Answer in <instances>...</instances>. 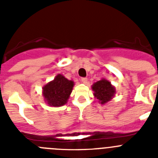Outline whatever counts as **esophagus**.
<instances>
[{"label":"esophagus","instance_id":"34e87169","mask_svg":"<svg viewBox=\"0 0 158 158\" xmlns=\"http://www.w3.org/2000/svg\"><path fill=\"white\" fill-rule=\"evenodd\" d=\"M81 81L82 83L86 84V83H87V81H88V79L86 77H82L81 79Z\"/></svg>","mask_w":158,"mask_h":158}]
</instances>
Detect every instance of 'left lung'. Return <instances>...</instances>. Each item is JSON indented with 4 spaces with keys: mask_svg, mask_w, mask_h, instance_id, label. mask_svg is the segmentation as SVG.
Listing matches in <instances>:
<instances>
[{
    "mask_svg": "<svg viewBox=\"0 0 158 158\" xmlns=\"http://www.w3.org/2000/svg\"><path fill=\"white\" fill-rule=\"evenodd\" d=\"M94 91V96L101 104H104L111 100L115 94V89L106 79H101L94 83L92 86Z\"/></svg>",
    "mask_w": 158,
    "mask_h": 158,
    "instance_id": "obj_1",
    "label": "left lung"
}]
</instances>
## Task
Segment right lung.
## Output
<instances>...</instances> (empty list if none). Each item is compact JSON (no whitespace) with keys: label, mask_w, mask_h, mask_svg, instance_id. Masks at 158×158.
Wrapping results in <instances>:
<instances>
[{"label":"right lung","mask_w":158,"mask_h":158,"mask_svg":"<svg viewBox=\"0 0 158 158\" xmlns=\"http://www.w3.org/2000/svg\"><path fill=\"white\" fill-rule=\"evenodd\" d=\"M74 82L68 80L63 75L58 74L54 79L43 88L44 100L50 106L61 107L65 105L72 93Z\"/></svg>","instance_id":"add662e5"}]
</instances>
